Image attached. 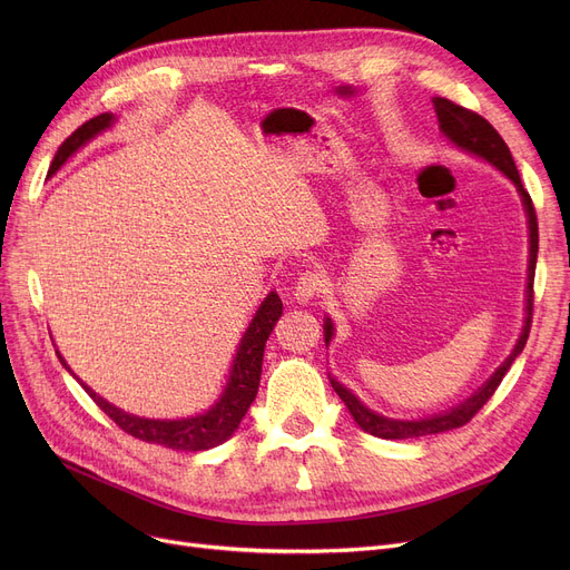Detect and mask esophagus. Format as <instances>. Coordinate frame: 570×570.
Wrapping results in <instances>:
<instances>
[{"label": "esophagus", "mask_w": 570, "mask_h": 570, "mask_svg": "<svg viewBox=\"0 0 570 570\" xmlns=\"http://www.w3.org/2000/svg\"><path fill=\"white\" fill-rule=\"evenodd\" d=\"M323 286H325V282H323V277H321L318 273H303V275H301V279L295 282V288H293V301H295V303H301V305H305V303L314 301V297L323 291Z\"/></svg>", "instance_id": "34e87169"}]
</instances>
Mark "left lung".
I'll return each instance as SVG.
<instances>
[{
    "label": "left lung",
    "mask_w": 570,
    "mask_h": 570,
    "mask_svg": "<svg viewBox=\"0 0 570 570\" xmlns=\"http://www.w3.org/2000/svg\"><path fill=\"white\" fill-rule=\"evenodd\" d=\"M434 112L439 117V129L441 134L451 140L455 147H460L462 153H469L478 159L488 161L490 166H494L497 170H501L511 183L515 185L522 205H524V213H527V224H529V273H527V297H524V325H522V333L520 340L515 342L511 355L505 357V361L494 370V374L478 387V391L466 397L464 402H460L458 406L428 415V417H417V421H397V417H387L381 415L372 409H367L361 400H357L348 387H344L337 379L331 376V383L335 387V393L342 397V402L346 404L348 413L353 415V421L357 423V428L365 430L367 434H374L379 439H415V436H430V434H441L448 430H455L466 425L471 417L483 409V404L494 395V391L499 387L501 379L505 376V372L511 370L515 357L522 353L529 331H531V312H533V275H535V258H538V222H535V209L531 203L529 191L522 187V179L518 173V166L513 161L511 149L503 142V138L499 136V131L488 122L485 117H481L473 110H466L453 101H448L443 97H434ZM335 335V325L333 321L325 316L323 323V337H325V346L331 344Z\"/></svg>",
    "instance_id": "obj_1"
}]
</instances>
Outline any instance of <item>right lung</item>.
Segmentation results:
<instances>
[{"mask_svg": "<svg viewBox=\"0 0 570 570\" xmlns=\"http://www.w3.org/2000/svg\"><path fill=\"white\" fill-rule=\"evenodd\" d=\"M115 122L112 112H101L92 119H87L82 127H78L62 145H59L57 155L50 164L48 177H52L59 168L67 164L69 157H73L80 147H85L89 140L110 129ZM282 301L275 291H269L261 307L256 309L249 327L245 331L243 340L237 344L233 365L228 372V381L224 385V393L219 400L209 406L203 413H196L191 417H177V421H159V417H140L134 413H127L122 409H117L115 404L106 402L101 395H97L92 387L82 383L62 355L57 353L59 363L65 365L67 372L76 376V381L85 387V393L97 402V406L119 425V430H125L127 434L147 441V443H159L164 448H173V451H209L226 439L233 436L237 430L239 421H243L247 409L256 400L258 393V383H261V367H263V351L265 342L273 333L275 323L282 316Z\"/></svg>", "mask_w": 570, "mask_h": 570, "instance_id": "right-lung-1", "label": "right lung"}]
</instances>
